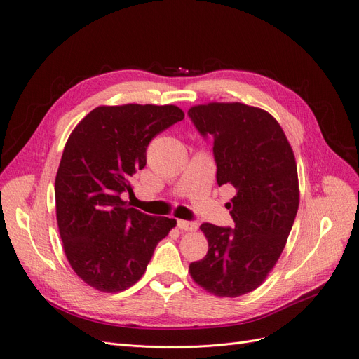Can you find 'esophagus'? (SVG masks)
<instances>
[{
  "label": "esophagus",
  "instance_id": "34e87169",
  "mask_svg": "<svg viewBox=\"0 0 359 359\" xmlns=\"http://www.w3.org/2000/svg\"><path fill=\"white\" fill-rule=\"evenodd\" d=\"M178 226H180L181 229H184V231H196V229H197V222L180 219V221H178Z\"/></svg>",
  "mask_w": 359,
  "mask_h": 359
}]
</instances>
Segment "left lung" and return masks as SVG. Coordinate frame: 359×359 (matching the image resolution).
Segmentation results:
<instances>
[{
  "instance_id": "obj_1",
  "label": "left lung",
  "mask_w": 359,
  "mask_h": 359,
  "mask_svg": "<svg viewBox=\"0 0 359 359\" xmlns=\"http://www.w3.org/2000/svg\"><path fill=\"white\" fill-rule=\"evenodd\" d=\"M198 134L213 140L217 182L233 187L234 228L202 224L209 250L190 264L193 280L222 297L259 287L285 246L299 208L297 166L278 122L241 103L194 106Z\"/></svg>"
}]
</instances>
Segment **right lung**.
Returning <instances> with one entry per match:
<instances>
[{"instance_id":"1","label":"right lung","mask_w":359,"mask_h":359,"mask_svg":"<svg viewBox=\"0 0 359 359\" xmlns=\"http://www.w3.org/2000/svg\"><path fill=\"white\" fill-rule=\"evenodd\" d=\"M182 119L177 106H102L70 134L54 185L57 224L70 266L91 287H131L177 225L130 208L122 194H133L150 141Z\"/></svg>"}]
</instances>
